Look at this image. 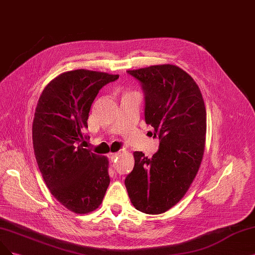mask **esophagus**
Segmentation results:
<instances>
[{
    "mask_svg": "<svg viewBox=\"0 0 255 255\" xmlns=\"http://www.w3.org/2000/svg\"><path fill=\"white\" fill-rule=\"evenodd\" d=\"M117 156H118V153H110L109 154V158H110V160L111 161H114L117 158Z\"/></svg>",
    "mask_w": 255,
    "mask_h": 255,
    "instance_id": "34e87169",
    "label": "esophagus"
}]
</instances>
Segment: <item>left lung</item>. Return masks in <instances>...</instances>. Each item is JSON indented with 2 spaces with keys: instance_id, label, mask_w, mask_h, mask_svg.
Here are the masks:
<instances>
[{
  "instance_id": "left-lung-1",
  "label": "left lung",
  "mask_w": 255,
  "mask_h": 255,
  "mask_svg": "<svg viewBox=\"0 0 255 255\" xmlns=\"http://www.w3.org/2000/svg\"><path fill=\"white\" fill-rule=\"evenodd\" d=\"M128 73L141 83L145 122L154 128L159 148L152 158L134 152L135 165L126 188L139 211L161 214L184 196L199 170L207 131L205 102L194 79L176 65Z\"/></svg>"
}]
</instances>
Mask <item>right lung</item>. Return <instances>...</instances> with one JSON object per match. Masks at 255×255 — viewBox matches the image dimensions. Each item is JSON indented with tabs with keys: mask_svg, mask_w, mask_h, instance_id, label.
I'll return each instance as SVG.
<instances>
[{
	"mask_svg": "<svg viewBox=\"0 0 255 255\" xmlns=\"http://www.w3.org/2000/svg\"><path fill=\"white\" fill-rule=\"evenodd\" d=\"M119 75L76 69L43 90L32 122L34 156L47 188L69 211L86 214L101 204L110 184L109 159L84 148L83 129L102 87Z\"/></svg>",
	"mask_w": 255,
	"mask_h": 255,
	"instance_id": "1",
	"label": "right lung"
}]
</instances>
